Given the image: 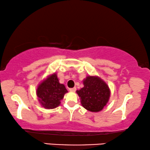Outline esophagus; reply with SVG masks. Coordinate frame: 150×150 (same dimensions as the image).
Here are the masks:
<instances>
[{
	"label": "esophagus",
	"mask_w": 150,
	"mask_h": 150,
	"mask_svg": "<svg viewBox=\"0 0 150 150\" xmlns=\"http://www.w3.org/2000/svg\"><path fill=\"white\" fill-rule=\"evenodd\" d=\"M69 91L71 92H75L76 90V87H74V88H71V89H69Z\"/></svg>",
	"instance_id": "esophagus-1"
}]
</instances>
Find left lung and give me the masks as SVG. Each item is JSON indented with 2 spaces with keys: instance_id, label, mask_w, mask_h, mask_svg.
Segmentation results:
<instances>
[{
  "instance_id": "1",
  "label": "left lung",
  "mask_w": 150,
  "mask_h": 150,
  "mask_svg": "<svg viewBox=\"0 0 150 150\" xmlns=\"http://www.w3.org/2000/svg\"><path fill=\"white\" fill-rule=\"evenodd\" d=\"M83 83L84 87L76 91L82 106L91 112L101 111L110 99L108 85L98 76H87Z\"/></svg>"
}]
</instances>
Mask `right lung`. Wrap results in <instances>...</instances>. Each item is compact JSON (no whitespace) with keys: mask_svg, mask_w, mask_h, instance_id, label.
<instances>
[{"mask_svg":"<svg viewBox=\"0 0 150 150\" xmlns=\"http://www.w3.org/2000/svg\"><path fill=\"white\" fill-rule=\"evenodd\" d=\"M67 92L65 85L59 83L56 72L47 76L40 82L36 89L39 103L46 109L58 107Z\"/></svg>","mask_w":150,"mask_h":150,"instance_id":"right-lung-1","label":"right lung"}]
</instances>
